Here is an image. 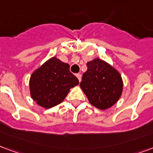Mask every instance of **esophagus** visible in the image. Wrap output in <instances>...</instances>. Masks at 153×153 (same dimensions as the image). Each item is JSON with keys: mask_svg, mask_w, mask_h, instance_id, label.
<instances>
[{"mask_svg": "<svg viewBox=\"0 0 153 153\" xmlns=\"http://www.w3.org/2000/svg\"><path fill=\"white\" fill-rule=\"evenodd\" d=\"M76 77L78 78V79H79V81H81V78H82V75L80 74H76Z\"/></svg>", "mask_w": 153, "mask_h": 153, "instance_id": "1", "label": "esophagus"}]
</instances>
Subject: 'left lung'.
<instances>
[{"mask_svg": "<svg viewBox=\"0 0 153 153\" xmlns=\"http://www.w3.org/2000/svg\"><path fill=\"white\" fill-rule=\"evenodd\" d=\"M87 65L88 70L82 74L80 88L96 108L101 110L110 108L117 103L123 92L121 74L100 58L88 62Z\"/></svg>", "mask_w": 153, "mask_h": 153, "instance_id": "1", "label": "left lung"}]
</instances>
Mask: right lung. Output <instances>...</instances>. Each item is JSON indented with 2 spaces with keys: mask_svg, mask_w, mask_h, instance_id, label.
I'll list each match as a JSON object with an SVG mask.
<instances>
[{
  "mask_svg": "<svg viewBox=\"0 0 153 153\" xmlns=\"http://www.w3.org/2000/svg\"><path fill=\"white\" fill-rule=\"evenodd\" d=\"M79 82V79L70 71L69 64L53 56L30 75V97L39 106L50 108L62 103L70 89Z\"/></svg>",
  "mask_w": 153,
  "mask_h": 153,
  "instance_id": "add662e5",
  "label": "right lung"
}]
</instances>
